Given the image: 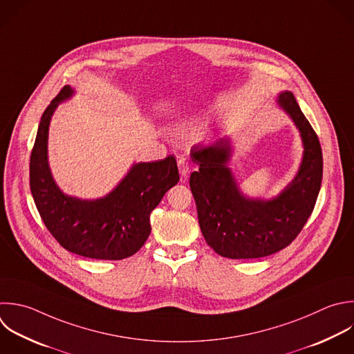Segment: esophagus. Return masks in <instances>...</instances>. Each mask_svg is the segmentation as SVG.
Wrapping results in <instances>:
<instances>
[{
  "instance_id": "34e87169",
  "label": "esophagus",
  "mask_w": 354,
  "mask_h": 354,
  "mask_svg": "<svg viewBox=\"0 0 354 354\" xmlns=\"http://www.w3.org/2000/svg\"><path fill=\"white\" fill-rule=\"evenodd\" d=\"M178 170H180L181 178L185 180V178H187V174L189 173V165H188V162H187L184 158H181V159L178 160Z\"/></svg>"
}]
</instances>
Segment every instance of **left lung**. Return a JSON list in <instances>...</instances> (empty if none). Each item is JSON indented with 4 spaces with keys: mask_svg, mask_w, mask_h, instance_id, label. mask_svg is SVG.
Wrapping results in <instances>:
<instances>
[{
    "mask_svg": "<svg viewBox=\"0 0 354 354\" xmlns=\"http://www.w3.org/2000/svg\"><path fill=\"white\" fill-rule=\"evenodd\" d=\"M275 105L299 131L303 153L293 178L274 196H249L228 166L231 140L217 138L191 148L199 170L191 173L202 235L212 249L228 259H257L288 246L310 217L322 180V152L308 120L290 91H281Z\"/></svg>",
    "mask_w": 354,
    "mask_h": 354,
    "instance_id": "left-lung-1",
    "label": "left lung"
}]
</instances>
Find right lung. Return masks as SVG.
<instances>
[{
	"instance_id": "obj_1",
	"label": "right lung",
	"mask_w": 354,
	"mask_h": 354,
	"mask_svg": "<svg viewBox=\"0 0 354 354\" xmlns=\"http://www.w3.org/2000/svg\"><path fill=\"white\" fill-rule=\"evenodd\" d=\"M75 94V88L65 86L41 116L30 158L32 195L44 224L66 250L90 259L122 260L138 252L148 239L152 210L180 180L177 162L170 155L156 162L133 163L101 198L65 194L50 167L48 134L57 108Z\"/></svg>"
}]
</instances>
